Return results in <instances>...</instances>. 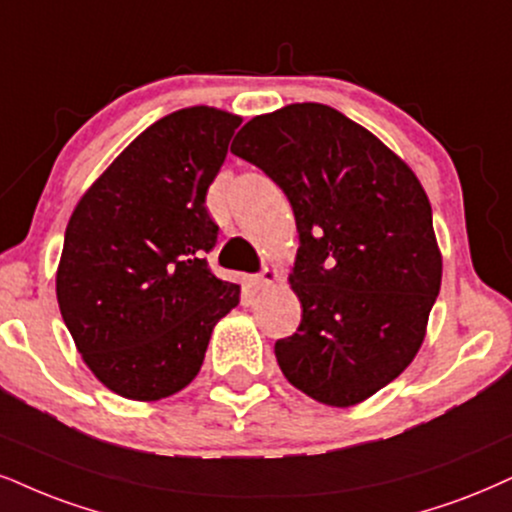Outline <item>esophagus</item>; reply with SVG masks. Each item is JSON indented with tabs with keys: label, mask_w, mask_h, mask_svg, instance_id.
<instances>
[{
	"label": "esophagus",
	"mask_w": 512,
	"mask_h": 512,
	"mask_svg": "<svg viewBox=\"0 0 512 512\" xmlns=\"http://www.w3.org/2000/svg\"><path fill=\"white\" fill-rule=\"evenodd\" d=\"M275 280H277V273H275V270L266 268V270H261V273H258V275L251 277V285H254L256 289H266L268 285H273Z\"/></svg>",
	"instance_id": "34e87169"
}]
</instances>
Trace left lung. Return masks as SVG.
Instances as JSON below:
<instances>
[{"label":"left lung","mask_w":512,"mask_h":512,"mask_svg":"<svg viewBox=\"0 0 512 512\" xmlns=\"http://www.w3.org/2000/svg\"><path fill=\"white\" fill-rule=\"evenodd\" d=\"M230 151L285 192L299 230L289 282L304 311L275 342L280 370L327 406L361 403L413 361L439 296L425 189L372 132L325 104L251 118Z\"/></svg>","instance_id":"1"}]
</instances>
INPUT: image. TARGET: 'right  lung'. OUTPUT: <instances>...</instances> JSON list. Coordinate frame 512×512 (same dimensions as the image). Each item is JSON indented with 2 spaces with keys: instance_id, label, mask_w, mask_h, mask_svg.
<instances>
[{
  "instance_id": "1",
  "label": "right lung",
  "mask_w": 512,
  "mask_h": 512,
  "mask_svg": "<svg viewBox=\"0 0 512 512\" xmlns=\"http://www.w3.org/2000/svg\"><path fill=\"white\" fill-rule=\"evenodd\" d=\"M242 123L192 106L161 118L87 189L68 220L56 299L99 382L132 401L197 377L213 327L239 304L206 254L218 225L206 192Z\"/></svg>"
}]
</instances>
